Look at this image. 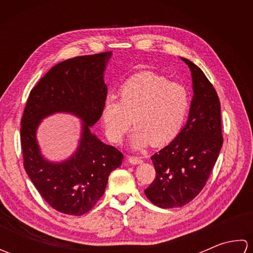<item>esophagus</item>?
<instances>
[{
    "label": "esophagus",
    "instance_id": "34e87169",
    "mask_svg": "<svg viewBox=\"0 0 253 253\" xmlns=\"http://www.w3.org/2000/svg\"><path fill=\"white\" fill-rule=\"evenodd\" d=\"M127 161L130 164H140V163H142V159L138 158V157H130V155H128V157H127Z\"/></svg>",
    "mask_w": 253,
    "mask_h": 253
}]
</instances>
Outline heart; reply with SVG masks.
I'll use <instances>...</instances> for the list:
<instances>
[{"label":"heart","instance_id":"obj_1","mask_svg":"<svg viewBox=\"0 0 253 253\" xmlns=\"http://www.w3.org/2000/svg\"><path fill=\"white\" fill-rule=\"evenodd\" d=\"M190 106V93L184 84L154 73L128 79L120 91V101L107 98L101 113L107 138L118 143L135 125L130 143L142 148L162 146L181 130Z\"/></svg>","mask_w":253,"mask_h":253}]
</instances>
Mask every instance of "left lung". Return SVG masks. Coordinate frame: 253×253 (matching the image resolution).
I'll return each mask as SVG.
<instances>
[{"instance_id":"1","label":"left lung","mask_w":253,"mask_h":253,"mask_svg":"<svg viewBox=\"0 0 253 253\" xmlns=\"http://www.w3.org/2000/svg\"><path fill=\"white\" fill-rule=\"evenodd\" d=\"M193 98L187 124L168 146L151 157L155 179L144 193L163 209L182 207L206 186L223 144L221 103L206 75L187 58Z\"/></svg>"}]
</instances>
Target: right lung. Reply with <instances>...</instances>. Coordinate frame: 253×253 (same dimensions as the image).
Listing matches in <instances>:
<instances>
[{
	"mask_svg": "<svg viewBox=\"0 0 253 253\" xmlns=\"http://www.w3.org/2000/svg\"><path fill=\"white\" fill-rule=\"evenodd\" d=\"M112 52L77 56L53 66L30 91L20 122L24 168L41 197L68 215L89 212L103 196L112 170L124 155L90 131L106 100L103 73ZM56 111L73 112L84 121L78 151L62 164L42 158L35 131L42 118Z\"/></svg>",
	"mask_w": 253,
	"mask_h": 253,
	"instance_id": "add662e5",
	"label": "right lung"
}]
</instances>
